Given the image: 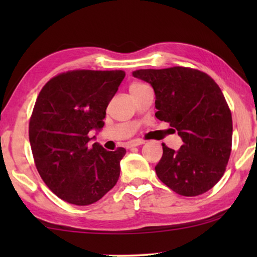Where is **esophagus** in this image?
<instances>
[{"label":"esophagus","mask_w":257,"mask_h":257,"mask_svg":"<svg viewBox=\"0 0 257 257\" xmlns=\"http://www.w3.org/2000/svg\"><path fill=\"white\" fill-rule=\"evenodd\" d=\"M144 144V140L143 139H133L131 142H128L126 144V149H131V147H135V146H139Z\"/></svg>","instance_id":"1"}]
</instances>
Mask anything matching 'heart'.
Segmentation results:
<instances>
[{"instance_id": "obj_1", "label": "heart", "mask_w": 257, "mask_h": 257, "mask_svg": "<svg viewBox=\"0 0 257 257\" xmlns=\"http://www.w3.org/2000/svg\"><path fill=\"white\" fill-rule=\"evenodd\" d=\"M147 85H145V84L143 83H139V82H135L131 84V86H130V92H133V91H137V90H140L143 89V87H145Z\"/></svg>"}]
</instances>
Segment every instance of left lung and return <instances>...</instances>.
I'll return each instance as SVG.
<instances>
[{"instance_id": "1", "label": "left lung", "mask_w": 257, "mask_h": 257, "mask_svg": "<svg viewBox=\"0 0 257 257\" xmlns=\"http://www.w3.org/2000/svg\"><path fill=\"white\" fill-rule=\"evenodd\" d=\"M133 76L152 85L156 117L184 142L178 151L163 144L158 178L184 196L209 191L226 171L233 136L231 112L219 85L206 72L185 66L137 70Z\"/></svg>"}]
</instances>
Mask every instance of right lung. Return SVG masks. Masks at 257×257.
Returning a JSON list of instances; mask_svg holds the SVG:
<instances>
[{
    "mask_svg": "<svg viewBox=\"0 0 257 257\" xmlns=\"http://www.w3.org/2000/svg\"><path fill=\"white\" fill-rule=\"evenodd\" d=\"M125 77L122 70H71L42 87L29 121V140L42 180L58 198L87 206L117 184L124 147L106 151L90 145L106 107Z\"/></svg>",
    "mask_w": 257,
    "mask_h": 257,
    "instance_id": "add662e5",
    "label": "right lung"
}]
</instances>
